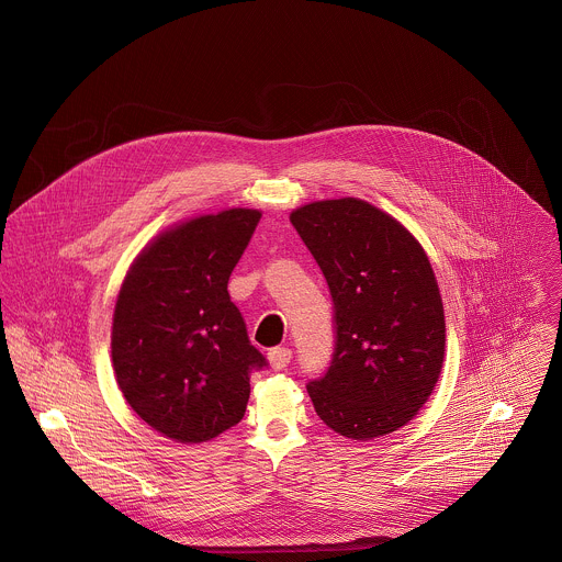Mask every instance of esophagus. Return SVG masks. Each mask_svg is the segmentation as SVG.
<instances>
[{
  "label": "esophagus",
  "instance_id": "34e87169",
  "mask_svg": "<svg viewBox=\"0 0 562 562\" xmlns=\"http://www.w3.org/2000/svg\"><path fill=\"white\" fill-rule=\"evenodd\" d=\"M268 361L274 370H283L292 361V350L290 348H270L268 350Z\"/></svg>",
  "mask_w": 562,
  "mask_h": 562
}]
</instances>
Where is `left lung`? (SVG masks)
<instances>
[{
    "instance_id": "1",
    "label": "left lung",
    "mask_w": 562,
    "mask_h": 562,
    "mask_svg": "<svg viewBox=\"0 0 562 562\" xmlns=\"http://www.w3.org/2000/svg\"><path fill=\"white\" fill-rule=\"evenodd\" d=\"M290 223L333 299L330 366L307 383L316 413L348 439L390 435L428 401L443 363L430 261L398 221L359 199L310 203Z\"/></svg>"
}]
</instances>
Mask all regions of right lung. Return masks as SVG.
<instances>
[{
    "instance_id": "1",
    "label": "right lung",
    "mask_w": 562,
    "mask_h": 562,
    "mask_svg": "<svg viewBox=\"0 0 562 562\" xmlns=\"http://www.w3.org/2000/svg\"><path fill=\"white\" fill-rule=\"evenodd\" d=\"M259 218L238 207L161 234L119 292L116 383L130 406L175 441L199 443L236 426L250 372L268 366L227 292Z\"/></svg>"
}]
</instances>
